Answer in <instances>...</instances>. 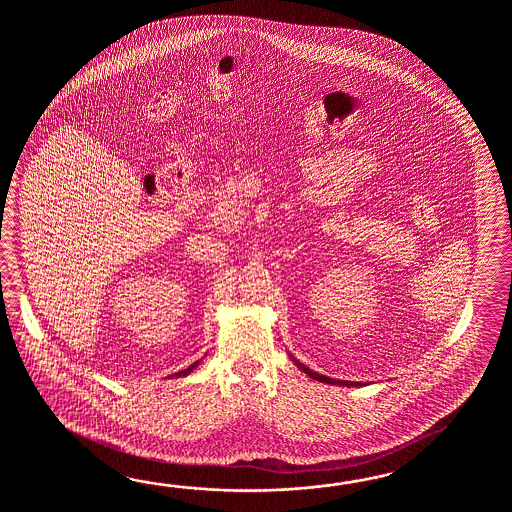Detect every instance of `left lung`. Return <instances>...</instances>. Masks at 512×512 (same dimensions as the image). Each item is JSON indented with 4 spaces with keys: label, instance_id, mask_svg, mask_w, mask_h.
Listing matches in <instances>:
<instances>
[{
    "label": "left lung",
    "instance_id": "1",
    "mask_svg": "<svg viewBox=\"0 0 512 512\" xmlns=\"http://www.w3.org/2000/svg\"><path fill=\"white\" fill-rule=\"evenodd\" d=\"M296 366H298L300 370L304 371V373H307V375H309L311 379H315V381L329 382V379H327V377H320V375H318V373H315V371H311L309 370V368H305L304 364H296Z\"/></svg>",
    "mask_w": 512,
    "mask_h": 512
}]
</instances>
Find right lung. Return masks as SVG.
<instances>
[{
  "label": "right lung",
  "instance_id": "1",
  "mask_svg": "<svg viewBox=\"0 0 512 512\" xmlns=\"http://www.w3.org/2000/svg\"><path fill=\"white\" fill-rule=\"evenodd\" d=\"M197 364H199V360H197L196 364H192V366H190V368H186L185 371H179V377H181V375H188V373H190V371L194 370V368H196Z\"/></svg>",
  "mask_w": 512,
  "mask_h": 512
}]
</instances>
